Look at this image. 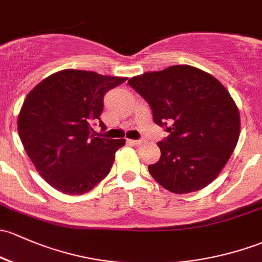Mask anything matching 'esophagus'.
Here are the masks:
<instances>
[{
    "label": "esophagus",
    "mask_w": 262,
    "mask_h": 262,
    "mask_svg": "<svg viewBox=\"0 0 262 262\" xmlns=\"http://www.w3.org/2000/svg\"><path fill=\"white\" fill-rule=\"evenodd\" d=\"M126 142L129 143L130 145H134V147H138V145L142 144V142L140 140H133V139H128Z\"/></svg>",
    "instance_id": "esophagus-1"
}]
</instances>
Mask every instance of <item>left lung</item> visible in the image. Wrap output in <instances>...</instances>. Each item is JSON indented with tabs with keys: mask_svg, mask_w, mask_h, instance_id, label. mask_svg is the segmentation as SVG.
Returning a JSON list of instances; mask_svg holds the SVG:
<instances>
[{
	"mask_svg": "<svg viewBox=\"0 0 262 262\" xmlns=\"http://www.w3.org/2000/svg\"><path fill=\"white\" fill-rule=\"evenodd\" d=\"M128 84L149 104L154 123L166 126L161 158L148 167L169 192L200 191L224 169L240 137V112L214 76L191 65H173L133 76Z\"/></svg>",
	"mask_w": 262,
	"mask_h": 262,
	"instance_id": "left-lung-1",
	"label": "left lung"
}]
</instances>
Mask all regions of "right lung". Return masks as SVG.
<instances>
[{"label": "right lung", "mask_w": 262, "mask_h": 262, "mask_svg": "<svg viewBox=\"0 0 262 262\" xmlns=\"http://www.w3.org/2000/svg\"><path fill=\"white\" fill-rule=\"evenodd\" d=\"M126 80L122 76L66 69L29 93L17 118L18 136L41 177L65 194H82L109 174L125 139L90 134L100 120L104 94Z\"/></svg>", "instance_id": "1"}]
</instances>
